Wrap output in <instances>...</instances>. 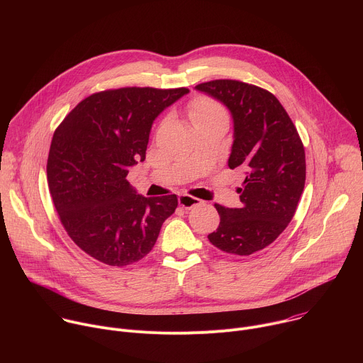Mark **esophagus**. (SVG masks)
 I'll return each mask as SVG.
<instances>
[{
  "label": "esophagus",
  "mask_w": 363,
  "mask_h": 363,
  "mask_svg": "<svg viewBox=\"0 0 363 363\" xmlns=\"http://www.w3.org/2000/svg\"><path fill=\"white\" fill-rule=\"evenodd\" d=\"M201 203H202V201L195 198V196H191V195H186V194L179 196V205L182 206L184 210H191V208H194V206L201 205Z\"/></svg>",
  "instance_id": "34e87169"
}]
</instances>
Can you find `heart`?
I'll use <instances>...</instances> for the list:
<instances>
[{"mask_svg":"<svg viewBox=\"0 0 363 363\" xmlns=\"http://www.w3.org/2000/svg\"><path fill=\"white\" fill-rule=\"evenodd\" d=\"M189 118L196 126L199 123L224 118V111L218 103L210 97H196L189 105Z\"/></svg>","mask_w":363,"mask_h":363,"instance_id":"heart-1","label":"heart"}]
</instances>
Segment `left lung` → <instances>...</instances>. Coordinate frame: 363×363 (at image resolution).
Instances as JSON below:
<instances>
[{"label": "left lung", "instance_id": "1", "mask_svg": "<svg viewBox=\"0 0 363 363\" xmlns=\"http://www.w3.org/2000/svg\"><path fill=\"white\" fill-rule=\"evenodd\" d=\"M227 106L234 140L230 169L244 175L240 208L216 203L218 228L213 245L234 255H250L270 245L291 221L306 181L301 139L277 97L238 80H213L195 86Z\"/></svg>", "mask_w": 363, "mask_h": 363}]
</instances>
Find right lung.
I'll list each match as a JSON object with an SVG mask.
<instances>
[{"label":"right lung","instance_id":"1","mask_svg":"<svg viewBox=\"0 0 363 363\" xmlns=\"http://www.w3.org/2000/svg\"><path fill=\"white\" fill-rule=\"evenodd\" d=\"M189 90L122 87L94 93L56 129L47 182L70 238L108 266H130L149 254L178 198L142 196L128 182L145 161L153 121Z\"/></svg>","mask_w":363,"mask_h":363}]
</instances>
